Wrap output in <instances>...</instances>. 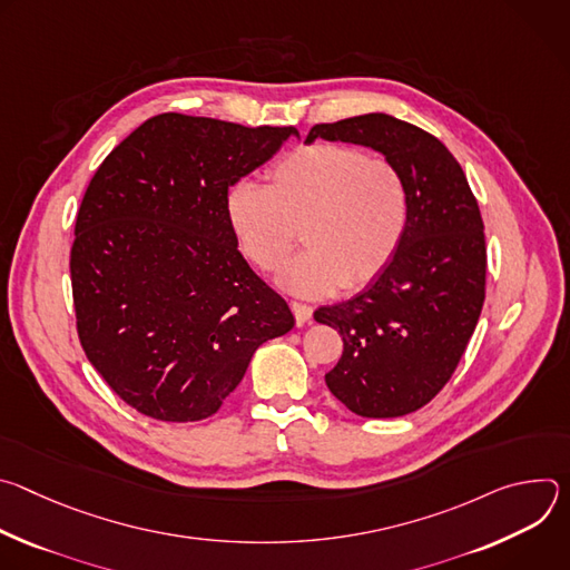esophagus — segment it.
<instances>
[{
    "mask_svg": "<svg viewBox=\"0 0 570 570\" xmlns=\"http://www.w3.org/2000/svg\"><path fill=\"white\" fill-rule=\"evenodd\" d=\"M291 308H293V313H295V320H297V324H304V322H308V320L313 317V308H311L308 304H302V302H291Z\"/></svg>",
    "mask_w": 570,
    "mask_h": 570,
    "instance_id": "obj_1",
    "label": "esophagus"
}]
</instances>
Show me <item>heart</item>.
<instances>
[{"label": "heart", "instance_id": "1", "mask_svg": "<svg viewBox=\"0 0 570 570\" xmlns=\"http://www.w3.org/2000/svg\"><path fill=\"white\" fill-rule=\"evenodd\" d=\"M238 246L259 271H277L297 243L306 250L279 284L297 295L358 288L394 259L411 218V191L392 159L356 146L315 141L284 155L268 187L238 183L227 194Z\"/></svg>", "mask_w": 570, "mask_h": 570}]
</instances>
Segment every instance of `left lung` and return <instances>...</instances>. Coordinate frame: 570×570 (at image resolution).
<instances>
[{"label": "left lung", "instance_id": "1", "mask_svg": "<svg viewBox=\"0 0 570 570\" xmlns=\"http://www.w3.org/2000/svg\"><path fill=\"white\" fill-rule=\"evenodd\" d=\"M379 150L411 191L405 236L385 271L352 299L320 306L315 322L343 336L324 374L332 394L361 417L420 411L451 379L484 302V225L466 176L431 132L383 112L315 124V139Z\"/></svg>", "mask_w": 570, "mask_h": 570}]
</instances>
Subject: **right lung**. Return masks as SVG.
Listing matches in <instances>:
<instances>
[{"instance_id":"add662e5","label":"right lung","mask_w":570,"mask_h":570,"mask_svg":"<svg viewBox=\"0 0 570 570\" xmlns=\"http://www.w3.org/2000/svg\"><path fill=\"white\" fill-rule=\"evenodd\" d=\"M293 126L157 115L97 169L69 257L88 361L159 422L214 415L253 354L295 317L238 253L227 191L268 161Z\"/></svg>"}]
</instances>
